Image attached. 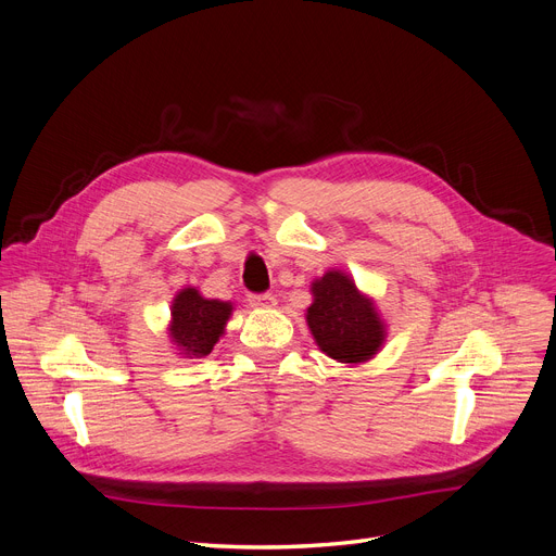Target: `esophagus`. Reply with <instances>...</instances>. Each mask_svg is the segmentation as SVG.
<instances>
[{"label": "esophagus", "mask_w": 556, "mask_h": 556, "mask_svg": "<svg viewBox=\"0 0 556 556\" xmlns=\"http://www.w3.org/2000/svg\"><path fill=\"white\" fill-rule=\"evenodd\" d=\"M248 301L257 308H273L275 306V296L270 292H250Z\"/></svg>", "instance_id": "34e87169"}]
</instances>
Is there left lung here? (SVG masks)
Wrapping results in <instances>:
<instances>
[{
	"label": "left lung",
	"instance_id": "1",
	"mask_svg": "<svg viewBox=\"0 0 556 556\" xmlns=\"http://www.w3.org/2000/svg\"><path fill=\"white\" fill-rule=\"evenodd\" d=\"M313 294L315 301L306 319L328 357L341 364H362L377 355L383 343V324L355 281L330 270L313 283Z\"/></svg>",
	"mask_w": 556,
	"mask_h": 556
}]
</instances>
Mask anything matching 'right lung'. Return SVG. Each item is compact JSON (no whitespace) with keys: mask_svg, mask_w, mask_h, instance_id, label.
Segmentation results:
<instances>
[{"mask_svg":"<svg viewBox=\"0 0 556 556\" xmlns=\"http://www.w3.org/2000/svg\"><path fill=\"white\" fill-rule=\"evenodd\" d=\"M232 306L226 301L204 299L194 288H186L175 296L170 337L184 355L206 357L224 334Z\"/></svg>","mask_w":556,"mask_h":556,"instance_id":"right-lung-1","label":"right lung"}]
</instances>
